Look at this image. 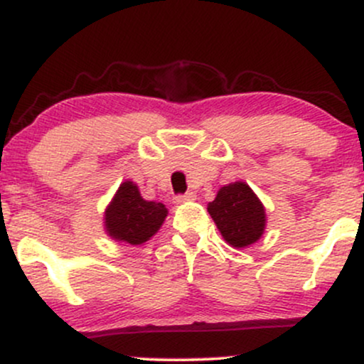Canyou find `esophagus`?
<instances>
[{
    "mask_svg": "<svg viewBox=\"0 0 364 364\" xmlns=\"http://www.w3.org/2000/svg\"><path fill=\"white\" fill-rule=\"evenodd\" d=\"M196 195L193 193V191H188V193L185 195H178L174 196V202L176 203H185V202H191V200H195Z\"/></svg>",
    "mask_w": 364,
    "mask_h": 364,
    "instance_id": "esophagus-1",
    "label": "esophagus"
}]
</instances>
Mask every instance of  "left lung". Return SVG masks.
Returning <instances> with one entry per match:
<instances>
[{
    "mask_svg": "<svg viewBox=\"0 0 364 364\" xmlns=\"http://www.w3.org/2000/svg\"><path fill=\"white\" fill-rule=\"evenodd\" d=\"M207 210L225 243L232 248H246L257 243L265 231V208L252 188L243 181L220 188Z\"/></svg>",
    "mask_w": 364,
    "mask_h": 364,
    "instance_id": "1",
    "label": "left lung"
}]
</instances>
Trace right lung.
<instances>
[{
	"mask_svg": "<svg viewBox=\"0 0 364 364\" xmlns=\"http://www.w3.org/2000/svg\"><path fill=\"white\" fill-rule=\"evenodd\" d=\"M166 215L164 203L144 200L135 183L124 181L104 212V228L112 240L144 245L161 229Z\"/></svg>",
	"mask_w": 364,
	"mask_h": 364,
	"instance_id": "1",
	"label": "right lung"
}]
</instances>
